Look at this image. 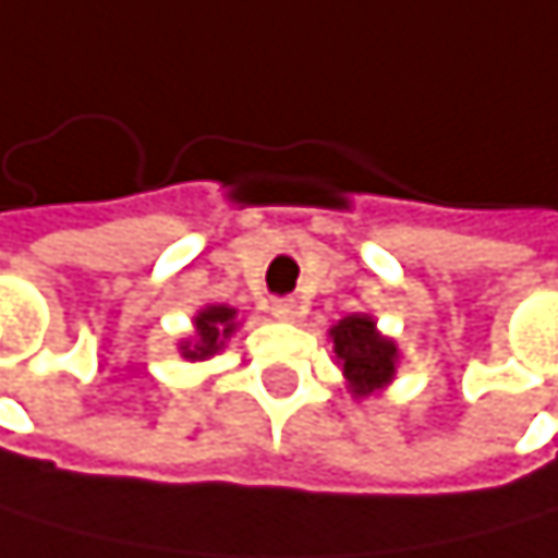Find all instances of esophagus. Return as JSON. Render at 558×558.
<instances>
[{"label":"esophagus","mask_w":558,"mask_h":558,"mask_svg":"<svg viewBox=\"0 0 558 558\" xmlns=\"http://www.w3.org/2000/svg\"><path fill=\"white\" fill-rule=\"evenodd\" d=\"M270 314H274L277 320H294V317H301V304H298L294 298H281V301H274V304H270Z\"/></svg>","instance_id":"esophagus-1"}]
</instances>
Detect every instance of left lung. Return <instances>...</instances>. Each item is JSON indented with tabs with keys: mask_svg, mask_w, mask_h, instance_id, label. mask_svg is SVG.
Wrapping results in <instances>:
<instances>
[{
	"mask_svg": "<svg viewBox=\"0 0 558 558\" xmlns=\"http://www.w3.org/2000/svg\"><path fill=\"white\" fill-rule=\"evenodd\" d=\"M335 344V364L341 368L351 398H375L388 391L398 375L401 348L395 338L378 331L372 314H348L328 331Z\"/></svg>",
	"mask_w": 558,
	"mask_h": 558,
	"instance_id": "1",
	"label": "left lung"
}]
</instances>
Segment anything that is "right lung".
<instances>
[{
	"mask_svg": "<svg viewBox=\"0 0 558 558\" xmlns=\"http://www.w3.org/2000/svg\"><path fill=\"white\" fill-rule=\"evenodd\" d=\"M241 320H238V307L230 304H204L194 314V331L177 341V351L183 361H207L217 351H223V344L238 335Z\"/></svg>",
	"mask_w": 558,
	"mask_h": 558,
	"instance_id": "1",
	"label": "right lung"
}]
</instances>
